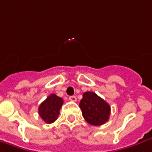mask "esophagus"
Listing matches in <instances>:
<instances>
[{"instance_id":"34e87169","label":"esophagus","mask_w":152,"mask_h":152,"mask_svg":"<svg viewBox=\"0 0 152 152\" xmlns=\"http://www.w3.org/2000/svg\"><path fill=\"white\" fill-rule=\"evenodd\" d=\"M69 100H70V101H72V102H76V97L75 96H69Z\"/></svg>"}]
</instances>
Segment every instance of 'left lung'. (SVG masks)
Here are the masks:
<instances>
[{"label":"left lung","mask_w":152,"mask_h":152,"mask_svg":"<svg viewBox=\"0 0 152 152\" xmlns=\"http://www.w3.org/2000/svg\"><path fill=\"white\" fill-rule=\"evenodd\" d=\"M80 107L84 119L92 126L105 124L111 114L110 105L91 91H86L83 94Z\"/></svg>","instance_id":"8db88e82"}]
</instances>
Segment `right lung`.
I'll use <instances>...</instances> for the list:
<instances>
[{
    "label": "right lung",
    "mask_w": 152,
    "mask_h": 152,
    "mask_svg": "<svg viewBox=\"0 0 152 152\" xmlns=\"http://www.w3.org/2000/svg\"><path fill=\"white\" fill-rule=\"evenodd\" d=\"M62 104V98L55 94H50L39 106V115L46 123H53L58 118Z\"/></svg>",
    "instance_id": "right-lung-1"
}]
</instances>
